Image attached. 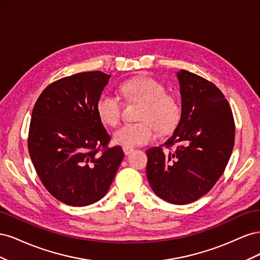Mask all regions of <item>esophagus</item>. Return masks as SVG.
Here are the masks:
<instances>
[{"label": "esophagus", "mask_w": 260, "mask_h": 260, "mask_svg": "<svg viewBox=\"0 0 260 260\" xmlns=\"http://www.w3.org/2000/svg\"><path fill=\"white\" fill-rule=\"evenodd\" d=\"M122 151L125 155H129L130 153H132L133 151H135V148L133 147H130V146H122Z\"/></svg>", "instance_id": "obj_1"}]
</instances>
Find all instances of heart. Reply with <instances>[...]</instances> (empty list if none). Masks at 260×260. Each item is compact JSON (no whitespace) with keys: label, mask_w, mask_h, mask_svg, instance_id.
<instances>
[{"label":"heart","mask_w":260,"mask_h":260,"mask_svg":"<svg viewBox=\"0 0 260 260\" xmlns=\"http://www.w3.org/2000/svg\"><path fill=\"white\" fill-rule=\"evenodd\" d=\"M120 91L131 103H141L136 123H124L114 132V141L123 146H137L151 142L157 135L169 133L180 120L178 100L166 93L165 85L149 77H137L124 81ZM95 112L102 123L114 127L120 121L122 102L116 94L105 91L99 96Z\"/></svg>","instance_id":"1"}]
</instances>
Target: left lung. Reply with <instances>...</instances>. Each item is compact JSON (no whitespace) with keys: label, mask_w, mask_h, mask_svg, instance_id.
<instances>
[{"label":"left lung","mask_w":260,"mask_h":260,"mask_svg":"<svg viewBox=\"0 0 260 260\" xmlns=\"http://www.w3.org/2000/svg\"><path fill=\"white\" fill-rule=\"evenodd\" d=\"M177 77L180 121L166 142L146 151V176L157 196L185 205L207 194L223 174L235 125L229 103L214 83L187 70Z\"/></svg>","instance_id":"8db88e82"}]
</instances>
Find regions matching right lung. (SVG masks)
<instances>
[{
    "instance_id": "1",
    "label": "right lung",
    "mask_w": 260,
    "mask_h": 260,
    "mask_svg": "<svg viewBox=\"0 0 260 260\" xmlns=\"http://www.w3.org/2000/svg\"><path fill=\"white\" fill-rule=\"evenodd\" d=\"M111 76L80 73L51 83L37 100L28 149L42 184L55 199L82 207L106 195L124 154L95 112Z\"/></svg>"
}]
</instances>
